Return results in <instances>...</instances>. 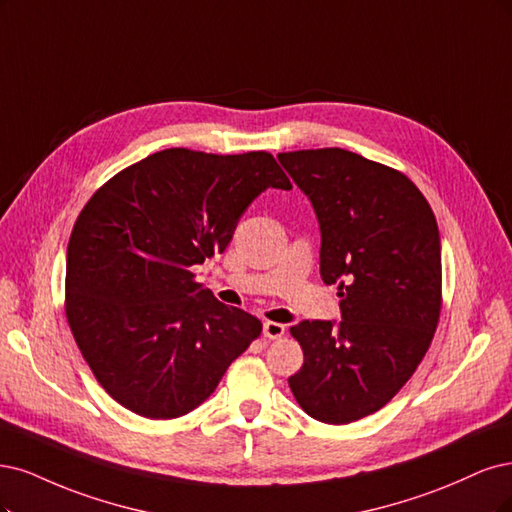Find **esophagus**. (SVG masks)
I'll return each mask as SVG.
<instances>
[{"instance_id":"34e87169","label":"esophagus","mask_w":512,"mask_h":512,"mask_svg":"<svg viewBox=\"0 0 512 512\" xmlns=\"http://www.w3.org/2000/svg\"><path fill=\"white\" fill-rule=\"evenodd\" d=\"M263 336L270 338V340H278L285 336V325L274 323V321H266L263 323Z\"/></svg>"}]
</instances>
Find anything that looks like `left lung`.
I'll return each instance as SVG.
<instances>
[{"label":"left lung","mask_w":512,"mask_h":512,"mask_svg":"<svg viewBox=\"0 0 512 512\" xmlns=\"http://www.w3.org/2000/svg\"><path fill=\"white\" fill-rule=\"evenodd\" d=\"M315 208L321 278L342 321H300L304 366L289 378L312 419L342 425L383 408L417 370L440 317V234L402 172L344 148L280 153Z\"/></svg>","instance_id":"left-lung-1"}]
</instances>
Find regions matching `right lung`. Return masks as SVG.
<instances>
[{"mask_svg":"<svg viewBox=\"0 0 512 512\" xmlns=\"http://www.w3.org/2000/svg\"><path fill=\"white\" fill-rule=\"evenodd\" d=\"M291 189L266 151L166 148L125 168L78 214L65 261V315L97 383L146 419H176L217 389L261 334L193 266L223 253L266 189Z\"/></svg>","mask_w":512,"mask_h":512,"instance_id":"1","label":"right lung"}]
</instances>
